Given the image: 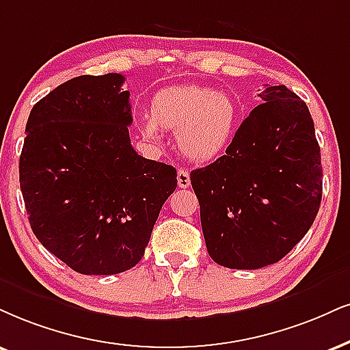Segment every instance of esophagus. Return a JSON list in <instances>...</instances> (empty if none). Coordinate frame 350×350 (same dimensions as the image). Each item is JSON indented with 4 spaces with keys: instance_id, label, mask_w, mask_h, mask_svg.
I'll list each match as a JSON object with an SVG mask.
<instances>
[{
    "instance_id": "1",
    "label": "esophagus",
    "mask_w": 350,
    "mask_h": 350,
    "mask_svg": "<svg viewBox=\"0 0 350 350\" xmlns=\"http://www.w3.org/2000/svg\"><path fill=\"white\" fill-rule=\"evenodd\" d=\"M176 182H178L180 188H188L191 180H189V172L185 170V168H180L178 175H176Z\"/></svg>"
}]
</instances>
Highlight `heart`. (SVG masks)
Returning a JSON list of instances; mask_svg holds the SVG:
<instances>
[{
	"label": "heart",
	"instance_id": "1",
	"mask_svg": "<svg viewBox=\"0 0 350 350\" xmlns=\"http://www.w3.org/2000/svg\"><path fill=\"white\" fill-rule=\"evenodd\" d=\"M239 107L226 94L202 85H174L157 90L149 102V118L141 133L159 141V129L176 133V144L189 161H213L235 135Z\"/></svg>",
	"mask_w": 350,
	"mask_h": 350
}]
</instances>
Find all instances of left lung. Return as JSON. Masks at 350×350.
Returning <instances> with one entry per match:
<instances>
[{"label": "left lung", "instance_id": "left-lung-1", "mask_svg": "<svg viewBox=\"0 0 350 350\" xmlns=\"http://www.w3.org/2000/svg\"><path fill=\"white\" fill-rule=\"evenodd\" d=\"M260 97L226 155L189 175L209 256L230 269L282 260L321 202V152L307 103L286 85H267Z\"/></svg>", "mask_w": 350, "mask_h": 350}]
</instances>
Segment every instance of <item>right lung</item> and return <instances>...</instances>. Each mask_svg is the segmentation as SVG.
<instances>
[{"instance_id":"obj_1","label":"right lung","mask_w":350,"mask_h":350,"mask_svg":"<svg viewBox=\"0 0 350 350\" xmlns=\"http://www.w3.org/2000/svg\"><path fill=\"white\" fill-rule=\"evenodd\" d=\"M124 76H77L30 110L21 191L38 241L81 274L110 275L144 256L176 170L133 149Z\"/></svg>"}]
</instances>
